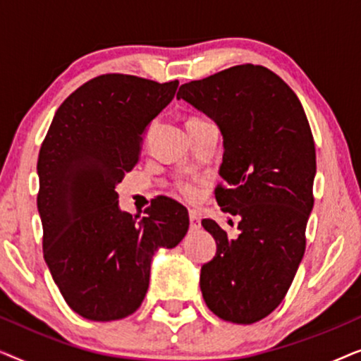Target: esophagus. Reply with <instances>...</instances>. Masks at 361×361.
Returning <instances> with one entry per match:
<instances>
[{
  "label": "esophagus",
  "instance_id": "34e87169",
  "mask_svg": "<svg viewBox=\"0 0 361 361\" xmlns=\"http://www.w3.org/2000/svg\"><path fill=\"white\" fill-rule=\"evenodd\" d=\"M189 219H190V230H197V228H199L200 221H199V216H197L195 212H190Z\"/></svg>",
  "mask_w": 361,
  "mask_h": 361
}]
</instances>
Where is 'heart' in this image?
Listing matches in <instances>:
<instances>
[{
	"instance_id": "b5f03b06",
	"label": "heart",
	"mask_w": 361,
	"mask_h": 361,
	"mask_svg": "<svg viewBox=\"0 0 361 361\" xmlns=\"http://www.w3.org/2000/svg\"><path fill=\"white\" fill-rule=\"evenodd\" d=\"M180 192L187 197V199H194L195 197V189L192 185H180Z\"/></svg>"
}]
</instances>
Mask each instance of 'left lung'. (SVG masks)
Listing matches in <instances>:
<instances>
[{"label":"left lung","instance_id":"1","mask_svg":"<svg viewBox=\"0 0 361 361\" xmlns=\"http://www.w3.org/2000/svg\"><path fill=\"white\" fill-rule=\"evenodd\" d=\"M180 98L219 126L225 187L215 197L241 219L238 238L202 220L216 241L214 259L200 269L202 295L220 319L255 324L284 299L305 251L315 177L307 116L283 78L253 63L184 83Z\"/></svg>","mask_w":361,"mask_h":361}]
</instances>
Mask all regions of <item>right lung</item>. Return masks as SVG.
Returning <instances> with one entry per match:
<instances>
[{
	"instance_id": "right-lung-1",
	"label": "right lung",
	"mask_w": 361,
	"mask_h": 361,
	"mask_svg": "<svg viewBox=\"0 0 361 361\" xmlns=\"http://www.w3.org/2000/svg\"><path fill=\"white\" fill-rule=\"evenodd\" d=\"M177 87L123 73L92 78L59 106L39 151L44 259L68 307L88 320L136 312L154 255L189 230L179 202L161 197L137 219L120 209L115 190Z\"/></svg>"
}]
</instances>
